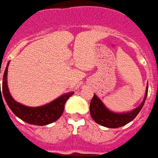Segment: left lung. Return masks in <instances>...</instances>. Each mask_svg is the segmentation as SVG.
I'll return each mask as SVG.
<instances>
[{
	"mask_svg": "<svg viewBox=\"0 0 158 158\" xmlns=\"http://www.w3.org/2000/svg\"><path fill=\"white\" fill-rule=\"evenodd\" d=\"M148 94V85L146 86L144 99L141 104L130 111L126 112H114L112 110L108 109L101 99L96 94L94 95L90 103V115L95 123H97L101 126L110 128H117L123 127L131 121L135 119L139 112L140 111L142 107L145 104V99Z\"/></svg>",
	"mask_w": 158,
	"mask_h": 158,
	"instance_id": "1",
	"label": "left lung"
}]
</instances>
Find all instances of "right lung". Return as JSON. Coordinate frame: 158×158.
<instances>
[{
  "mask_svg": "<svg viewBox=\"0 0 158 158\" xmlns=\"http://www.w3.org/2000/svg\"><path fill=\"white\" fill-rule=\"evenodd\" d=\"M9 63L10 61L6 64L4 75H3L1 100L3 101L2 95V93L6 102L7 104V106H9L11 110L15 114L16 117L27 123L37 125V126H44V125L52 123L58 120L63 114L64 105L67 99L73 94L74 92H69L66 94H64L63 95L53 99L51 102L41 106L31 107V106H27L23 104H20L13 99V96L10 94L9 88L7 86V69H8Z\"/></svg>",
  "mask_w": 158,
  "mask_h": 158,
  "instance_id": "obj_1",
  "label": "right lung"
}]
</instances>
